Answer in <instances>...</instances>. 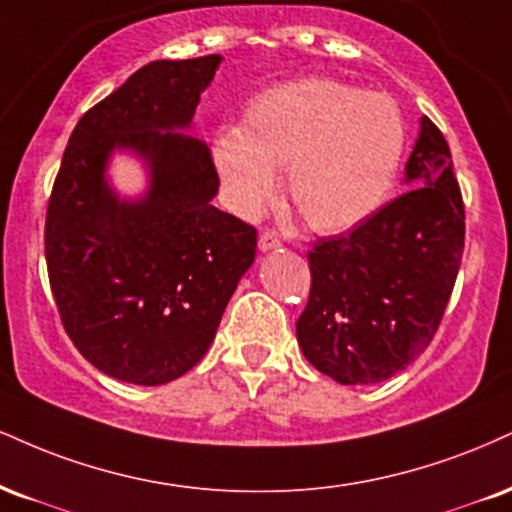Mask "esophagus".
<instances>
[{
  "mask_svg": "<svg viewBox=\"0 0 512 512\" xmlns=\"http://www.w3.org/2000/svg\"><path fill=\"white\" fill-rule=\"evenodd\" d=\"M276 248H281V238L276 236L274 231H264L260 236V250L269 252V250H276Z\"/></svg>",
  "mask_w": 512,
  "mask_h": 512,
  "instance_id": "34e87169",
  "label": "esophagus"
}]
</instances>
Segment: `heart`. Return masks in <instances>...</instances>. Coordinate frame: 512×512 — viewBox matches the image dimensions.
Masks as SVG:
<instances>
[{
    "instance_id": "obj_1",
    "label": "heart",
    "mask_w": 512,
    "mask_h": 512,
    "mask_svg": "<svg viewBox=\"0 0 512 512\" xmlns=\"http://www.w3.org/2000/svg\"><path fill=\"white\" fill-rule=\"evenodd\" d=\"M405 150L398 104L334 78H298L260 92L243 126L212 143L226 202L252 219L272 200L286 169L291 205L312 229H353L384 202Z\"/></svg>"
}]
</instances>
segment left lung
Here are the masks:
<instances>
[{
  "mask_svg": "<svg viewBox=\"0 0 512 512\" xmlns=\"http://www.w3.org/2000/svg\"><path fill=\"white\" fill-rule=\"evenodd\" d=\"M405 190L350 233L307 252L312 288L295 324L310 365L338 384H379L432 343L465 248V207L446 138L427 116Z\"/></svg>",
  "mask_w": 512,
  "mask_h": 512,
  "instance_id": "8db88e82",
  "label": "left lung"
}]
</instances>
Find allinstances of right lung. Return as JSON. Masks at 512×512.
<instances>
[{
	"mask_svg": "<svg viewBox=\"0 0 512 512\" xmlns=\"http://www.w3.org/2000/svg\"><path fill=\"white\" fill-rule=\"evenodd\" d=\"M221 54L152 61L88 109L61 159L45 221L49 286L80 355L107 377L169 384L205 357L257 231L212 205L209 147L186 131ZM114 151L146 164L148 190L121 198Z\"/></svg>",
	"mask_w": 512,
	"mask_h": 512,
	"instance_id": "add662e5",
	"label": "right lung"
}]
</instances>
